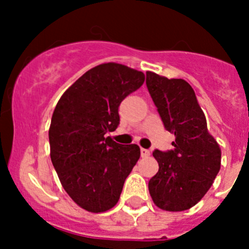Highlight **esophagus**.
Listing matches in <instances>:
<instances>
[{"label": "esophagus", "instance_id": "1", "mask_svg": "<svg viewBox=\"0 0 249 249\" xmlns=\"http://www.w3.org/2000/svg\"><path fill=\"white\" fill-rule=\"evenodd\" d=\"M141 155H142V158H147L150 155V152L148 149H144V148H141Z\"/></svg>", "mask_w": 249, "mask_h": 249}]
</instances>
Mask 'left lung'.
Returning a JSON list of instances; mask_svg holds the SVG:
<instances>
[{"mask_svg":"<svg viewBox=\"0 0 249 249\" xmlns=\"http://www.w3.org/2000/svg\"><path fill=\"white\" fill-rule=\"evenodd\" d=\"M145 83L165 127L176 137L172 150L153 152L159 171L148 183L149 194L164 211L189 210L205 196L219 172L220 147L208 132L189 83L150 71Z\"/></svg>","mask_w":249,"mask_h":249,"instance_id":"left-lung-1","label":"left lung"}]
</instances>
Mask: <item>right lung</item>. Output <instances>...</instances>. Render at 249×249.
Listing matches in <instances>:
<instances>
[{"label": "right lung", "instance_id": "right-lung-1", "mask_svg": "<svg viewBox=\"0 0 249 249\" xmlns=\"http://www.w3.org/2000/svg\"><path fill=\"white\" fill-rule=\"evenodd\" d=\"M143 72L117 62L97 65L62 94L49 127L50 159L72 200L91 213L117 205L141 150L107 132L119 125L120 102L144 83Z\"/></svg>", "mask_w": 249, "mask_h": 249}]
</instances>
